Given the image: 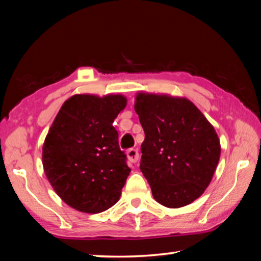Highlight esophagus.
<instances>
[{
	"mask_svg": "<svg viewBox=\"0 0 261 261\" xmlns=\"http://www.w3.org/2000/svg\"><path fill=\"white\" fill-rule=\"evenodd\" d=\"M126 156H127V160H129L130 163H136L139 159V153H138V151H137V149L130 148L129 151L126 152Z\"/></svg>",
	"mask_w": 261,
	"mask_h": 261,
	"instance_id": "34e87169",
	"label": "esophagus"
}]
</instances>
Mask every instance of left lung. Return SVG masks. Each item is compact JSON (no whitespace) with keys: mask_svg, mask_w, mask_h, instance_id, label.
Returning a JSON list of instances; mask_svg holds the SVG:
<instances>
[{"mask_svg":"<svg viewBox=\"0 0 261 261\" xmlns=\"http://www.w3.org/2000/svg\"><path fill=\"white\" fill-rule=\"evenodd\" d=\"M135 110L145 132L140 170L154 199L169 208L191 204L205 192L220 160L213 125L179 96L139 92Z\"/></svg>","mask_w":261,"mask_h":261,"instance_id":"1","label":"left lung"}]
</instances>
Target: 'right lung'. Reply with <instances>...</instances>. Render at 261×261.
Instances as JSON below:
<instances>
[{
	"instance_id": "obj_1",
	"label": "right lung",
	"mask_w": 261,
	"mask_h": 261,
	"mask_svg": "<svg viewBox=\"0 0 261 261\" xmlns=\"http://www.w3.org/2000/svg\"><path fill=\"white\" fill-rule=\"evenodd\" d=\"M125 106L122 94H74L49 127L43 170L57 196L72 208L96 214L120 199L131 169L113 123Z\"/></svg>"
}]
</instances>
